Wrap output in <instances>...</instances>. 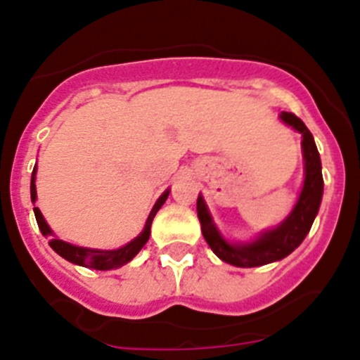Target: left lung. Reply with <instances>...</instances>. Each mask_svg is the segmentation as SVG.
<instances>
[{
	"label": "left lung",
	"mask_w": 360,
	"mask_h": 360,
	"mask_svg": "<svg viewBox=\"0 0 360 360\" xmlns=\"http://www.w3.org/2000/svg\"><path fill=\"white\" fill-rule=\"evenodd\" d=\"M281 120L303 136L301 148H303L304 158V181L296 205H294L291 214L277 228L264 231L256 240L248 242V244H230L217 231L216 224H214L212 217L207 210L205 202L198 195L197 212L202 224L203 238H205L209 248L212 249V252L219 259L226 261L233 266H263V264L284 259L304 240L311 224H314L319 207H321L324 179H322L321 157H319L314 136L294 112L282 111Z\"/></svg>",
	"instance_id": "left-lung-1"
}]
</instances>
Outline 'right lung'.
<instances>
[{"label": "right lung", "mask_w": 360, "mask_h": 360, "mask_svg": "<svg viewBox=\"0 0 360 360\" xmlns=\"http://www.w3.org/2000/svg\"><path fill=\"white\" fill-rule=\"evenodd\" d=\"M36 167L32 169V176H31V200L36 202ZM170 190L163 191L162 197L158 198L155 207L151 209L150 216H148L146 224H144V230L134 238L132 242H129L123 248L115 249V250H99V249H86V248H78V245L68 244V242L60 240V238L53 237V231L50 230V226L46 224L45 217L43 214L39 212L38 207H34V216H36V223H38L39 231H41L45 237H52L50 238V248L56 250L59 256H63L64 259H68L69 263L79 264V266L85 268H94V270H112V268H120L123 266L125 263H129L141 249L144 248V244L148 242L151 233V223H153V217L157 216V212L160 210V207L163 205L169 197Z\"/></svg>", "instance_id": "1"}]
</instances>
